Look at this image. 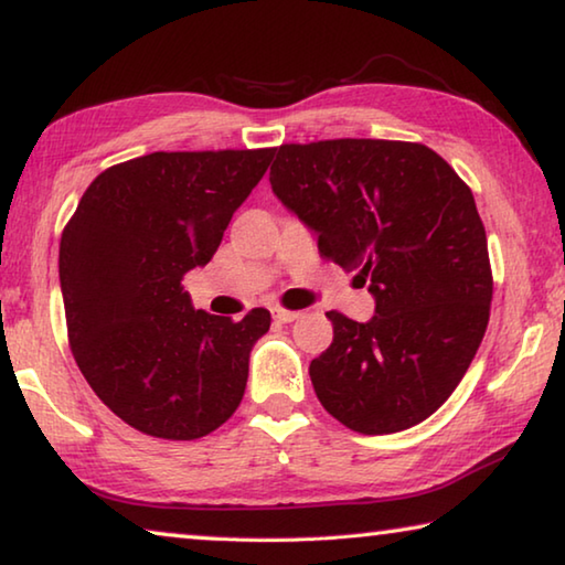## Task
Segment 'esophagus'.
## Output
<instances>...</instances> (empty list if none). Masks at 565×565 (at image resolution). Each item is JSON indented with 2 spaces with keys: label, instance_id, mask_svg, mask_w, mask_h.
I'll return each instance as SVG.
<instances>
[{
  "label": "esophagus",
  "instance_id": "34e87169",
  "mask_svg": "<svg viewBox=\"0 0 565 565\" xmlns=\"http://www.w3.org/2000/svg\"><path fill=\"white\" fill-rule=\"evenodd\" d=\"M271 317L279 323H291V321L299 319V311H289V309H281V306H274Z\"/></svg>",
  "mask_w": 565,
  "mask_h": 565
}]
</instances>
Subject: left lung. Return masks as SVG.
<instances>
[{
	"label": "left lung",
	"instance_id": "obj_1",
	"mask_svg": "<svg viewBox=\"0 0 565 565\" xmlns=\"http://www.w3.org/2000/svg\"><path fill=\"white\" fill-rule=\"evenodd\" d=\"M269 181L323 259L359 271L376 301L366 323L327 313L333 341L309 366L321 406L366 436L420 424L489 327V244L471 189L434 149L388 139L281 145Z\"/></svg>",
	"mask_w": 565,
	"mask_h": 565
}]
</instances>
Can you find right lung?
Here are the masks:
<instances>
[{
  "mask_svg": "<svg viewBox=\"0 0 565 565\" xmlns=\"http://www.w3.org/2000/svg\"><path fill=\"white\" fill-rule=\"evenodd\" d=\"M274 149L154 151L109 167L84 191L60 244L76 366L131 428L194 441L244 398L248 356L271 327L194 309L184 276L216 254Z\"/></svg>",
  "mask_w": 565,
  "mask_h": 565,
  "instance_id": "1",
  "label": "right lung"
}]
</instances>
